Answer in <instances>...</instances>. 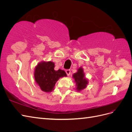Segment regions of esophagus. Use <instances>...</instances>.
Masks as SVG:
<instances>
[{
  "mask_svg": "<svg viewBox=\"0 0 132 132\" xmlns=\"http://www.w3.org/2000/svg\"><path fill=\"white\" fill-rule=\"evenodd\" d=\"M70 69H67L66 70H65V72H66V73H67V75L68 76H69L70 74Z\"/></svg>",
  "mask_w": 132,
  "mask_h": 132,
  "instance_id": "esophagus-1",
  "label": "esophagus"
}]
</instances>
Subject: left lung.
<instances>
[{
	"instance_id": "8db88e82",
	"label": "left lung",
	"mask_w": 132,
	"mask_h": 132,
	"mask_svg": "<svg viewBox=\"0 0 132 132\" xmlns=\"http://www.w3.org/2000/svg\"><path fill=\"white\" fill-rule=\"evenodd\" d=\"M73 77L77 83V89L78 91H80L85 88L86 85L88 84V81L84 77V73L82 68L78 69V72L74 73Z\"/></svg>"
}]
</instances>
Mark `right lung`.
I'll return each mask as SVG.
<instances>
[{
    "instance_id": "add662e5",
    "label": "right lung",
    "mask_w": 132,
    "mask_h": 132,
    "mask_svg": "<svg viewBox=\"0 0 132 132\" xmlns=\"http://www.w3.org/2000/svg\"><path fill=\"white\" fill-rule=\"evenodd\" d=\"M54 68V63L51 61L39 63L35 68V81L41 89L46 93L53 91L58 80L60 78L67 76L64 70H55Z\"/></svg>"
}]
</instances>
